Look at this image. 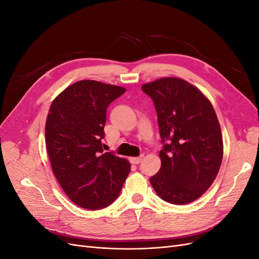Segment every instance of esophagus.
I'll return each mask as SVG.
<instances>
[{"label":"esophagus","mask_w":259,"mask_h":259,"mask_svg":"<svg viewBox=\"0 0 259 259\" xmlns=\"http://www.w3.org/2000/svg\"><path fill=\"white\" fill-rule=\"evenodd\" d=\"M143 158H144V155H140V156H137V158H131L130 161H131V163H133V164H139L140 162H142Z\"/></svg>","instance_id":"esophagus-1"}]
</instances>
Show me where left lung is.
<instances>
[{"instance_id":"1","label":"left lung","mask_w":259,"mask_h":259,"mask_svg":"<svg viewBox=\"0 0 259 259\" xmlns=\"http://www.w3.org/2000/svg\"><path fill=\"white\" fill-rule=\"evenodd\" d=\"M142 89L154 101L164 144L161 168L150 183L170 204L193 202L214 183L223 161V136L214 108L198 88L179 77H161Z\"/></svg>"}]
</instances>
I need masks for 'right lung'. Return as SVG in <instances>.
Segmentation results:
<instances>
[{
	"mask_svg": "<svg viewBox=\"0 0 259 259\" xmlns=\"http://www.w3.org/2000/svg\"><path fill=\"white\" fill-rule=\"evenodd\" d=\"M124 88L94 80L71 84L53 100L45 144L53 173L77 206L105 208L119 197L131 164L104 152L106 111Z\"/></svg>",
	"mask_w": 259,
	"mask_h": 259,
	"instance_id": "add662e5",
	"label": "right lung"
}]
</instances>
